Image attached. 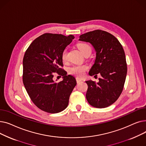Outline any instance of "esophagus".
<instances>
[{"label":"esophagus","mask_w":146,"mask_h":146,"mask_svg":"<svg viewBox=\"0 0 146 146\" xmlns=\"http://www.w3.org/2000/svg\"><path fill=\"white\" fill-rule=\"evenodd\" d=\"M76 82H77L78 83H80V82H81L82 81V80L81 79L79 78H76Z\"/></svg>","instance_id":"obj_1"}]
</instances>
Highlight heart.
<instances>
[{"instance_id":"b5f03b06","label":"heart","mask_w":146,"mask_h":146,"mask_svg":"<svg viewBox=\"0 0 146 146\" xmlns=\"http://www.w3.org/2000/svg\"><path fill=\"white\" fill-rule=\"evenodd\" d=\"M78 48L83 55L88 52H91L92 49L90 46L86 43H80L78 44ZM61 58L63 61H66L67 58V50L65 48L61 54ZM87 69V66L85 65H74L70 68V72L71 74L78 77L82 76Z\"/></svg>"}]
</instances>
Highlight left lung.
<instances>
[{
	"instance_id": "left-lung-1",
	"label": "left lung",
	"mask_w": 146,
	"mask_h": 146,
	"mask_svg": "<svg viewBox=\"0 0 146 146\" xmlns=\"http://www.w3.org/2000/svg\"><path fill=\"white\" fill-rule=\"evenodd\" d=\"M79 40L91 44L96 52L95 63L89 74L102 76L98 83L86 81L87 101L95 108H106L117 100L123 90L127 73L124 49L113 35L102 30L82 34Z\"/></svg>"
}]
</instances>
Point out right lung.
Listing matches in <instances>:
<instances>
[{
	"label": "right lung",
	"mask_w": 146,
	"mask_h": 146,
	"mask_svg": "<svg viewBox=\"0 0 146 146\" xmlns=\"http://www.w3.org/2000/svg\"><path fill=\"white\" fill-rule=\"evenodd\" d=\"M74 35L46 33L30 44L23 58V83L33 103L42 111L51 113L65 110L70 95L76 85L74 76L67 75L61 58L63 51ZM57 72L64 79L56 82ZM57 80H56L57 81Z\"/></svg>",
	"instance_id": "obj_1"
}]
</instances>
